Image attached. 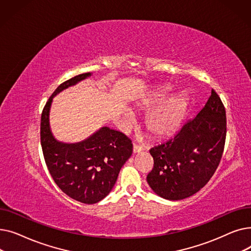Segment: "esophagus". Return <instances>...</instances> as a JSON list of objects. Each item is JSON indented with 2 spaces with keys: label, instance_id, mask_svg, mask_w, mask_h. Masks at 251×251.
Here are the masks:
<instances>
[{
  "label": "esophagus",
  "instance_id": "obj_1",
  "mask_svg": "<svg viewBox=\"0 0 251 251\" xmlns=\"http://www.w3.org/2000/svg\"><path fill=\"white\" fill-rule=\"evenodd\" d=\"M142 151H143V148L136 146V144H133V153H138V152H141Z\"/></svg>",
  "mask_w": 251,
  "mask_h": 251
}]
</instances>
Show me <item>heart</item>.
I'll return each mask as SVG.
<instances>
[{
	"mask_svg": "<svg viewBox=\"0 0 251 251\" xmlns=\"http://www.w3.org/2000/svg\"><path fill=\"white\" fill-rule=\"evenodd\" d=\"M170 90V87H164L150 91L135 103V108L141 112H148L153 109L148 113L144 124L149 134L156 139L174 134L181 126L188 109L189 97L186 92L179 91L165 100ZM157 104L159 105L157 106ZM123 116L129 121L133 119L132 114L129 111H124Z\"/></svg>",
	"mask_w": 251,
	"mask_h": 251,
	"instance_id": "heart-1",
	"label": "heart"
}]
</instances>
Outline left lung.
<instances>
[{"label": "left lung", "instance_id": "left-lung-1", "mask_svg": "<svg viewBox=\"0 0 251 251\" xmlns=\"http://www.w3.org/2000/svg\"><path fill=\"white\" fill-rule=\"evenodd\" d=\"M226 139V111L213 89L204 107L176 135L150 152L153 169L147 180L168 201H181L200 191L217 170Z\"/></svg>", "mask_w": 251, "mask_h": 251}]
</instances>
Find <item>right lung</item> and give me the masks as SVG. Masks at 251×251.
Masks as SVG:
<instances>
[{"mask_svg":"<svg viewBox=\"0 0 251 251\" xmlns=\"http://www.w3.org/2000/svg\"><path fill=\"white\" fill-rule=\"evenodd\" d=\"M91 75L80 74L59 85L46 103L41 120L42 149L50 174L64 193L86 204L97 203L111 192L121 168L132 154L131 140L107 126L74 143L59 141L52 134V99Z\"/></svg>","mask_w":251,"mask_h":251,"instance_id":"add662e5","label":"right lung"}]
</instances>
